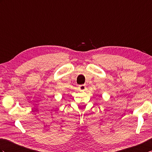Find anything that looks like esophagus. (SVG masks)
<instances>
[{
  "label": "esophagus",
  "instance_id": "obj_1",
  "mask_svg": "<svg viewBox=\"0 0 152 152\" xmlns=\"http://www.w3.org/2000/svg\"><path fill=\"white\" fill-rule=\"evenodd\" d=\"M79 89L81 91H86V86H85V85H80V86H79Z\"/></svg>",
  "mask_w": 152,
  "mask_h": 152
}]
</instances>
